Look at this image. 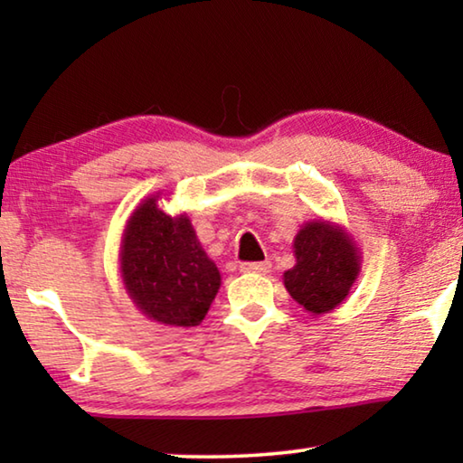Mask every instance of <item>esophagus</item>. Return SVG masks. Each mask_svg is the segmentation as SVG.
Returning <instances> with one entry per match:
<instances>
[{
	"instance_id": "obj_1",
	"label": "esophagus",
	"mask_w": 463,
	"mask_h": 463,
	"mask_svg": "<svg viewBox=\"0 0 463 463\" xmlns=\"http://www.w3.org/2000/svg\"><path fill=\"white\" fill-rule=\"evenodd\" d=\"M241 271H245V273H269L271 271V263L269 261L241 263Z\"/></svg>"
}]
</instances>
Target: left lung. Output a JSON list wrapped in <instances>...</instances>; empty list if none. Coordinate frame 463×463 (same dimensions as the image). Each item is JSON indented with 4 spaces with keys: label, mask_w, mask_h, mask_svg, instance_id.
I'll list each match as a JSON object with an SVG mask.
<instances>
[{
    "label": "left lung",
    "mask_w": 463,
    "mask_h": 463,
    "mask_svg": "<svg viewBox=\"0 0 463 463\" xmlns=\"http://www.w3.org/2000/svg\"><path fill=\"white\" fill-rule=\"evenodd\" d=\"M294 255L296 265L284 273V286L310 315L339 307L362 271L354 237L323 218L302 224L294 239Z\"/></svg>",
    "instance_id": "left-lung-1"
}]
</instances>
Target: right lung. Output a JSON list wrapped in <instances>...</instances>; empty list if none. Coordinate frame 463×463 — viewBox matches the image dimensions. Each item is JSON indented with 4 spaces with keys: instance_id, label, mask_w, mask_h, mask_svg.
<instances>
[{
    "instance_id": "obj_1",
    "label": "right lung",
    "mask_w": 463,
    "mask_h": 463,
    "mask_svg": "<svg viewBox=\"0 0 463 463\" xmlns=\"http://www.w3.org/2000/svg\"><path fill=\"white\" fill-rule=\"evenodd\" d=\"M148 195L124 226L120 276L132 304L165 326H198L221 288V271L202 249L185 214L159 208Z\"/></svg>"
}]
</instances>
